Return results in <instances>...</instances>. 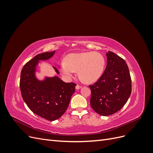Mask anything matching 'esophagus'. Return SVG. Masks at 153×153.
Returning a JSON list of instances; mask_svg holds the SVG:
<instances>
[{"mask_svg": "<svg viewBox=\"0 0 153 153\" xmlns=\"http://www.w3.org/2000/svg\"><path fill=\"white\" fill-rule=\"evenodd\" d=\"M75 88H76V90H78V89H81V88H82V86H80V85H76V87H75Z\"/></svg>", "mask_w": 153, "mask_h": 153, "instance_id": "obj_1", "label": "esophagus"}]
</instances>
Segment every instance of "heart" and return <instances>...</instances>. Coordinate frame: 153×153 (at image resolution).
Here are the masks:
<instances>
[{"label": "heart", "mask_w": 153, "mask_h": 153, "mask_svg": "<svg viewBox=\"0 0 153 153\" xmlns=\"http://www.w3.org/2000/svg\"><path fill=\"white\" fill-rule=\"evenodd\" d=\"M105 67V59L98 52H87L68 55L65 62L59 64V71L65 79L70 80L78 71L79 78L85 83H92L102 75Z\"/></svg>", "instance_id": "obj_1"}]
</instances>
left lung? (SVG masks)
<instances>
[{
	"instance_id": "left-lung-1",
	"label": "left lung",
	"mask_w": 153,
	"mask_h": 153,
	"mask_svg": "<svg viewBox=\"0 0 153 153\" xmlns=\"http://www.w3.org/2000/svg\"><path fill=\"white\" fill-rule=\"evenodd\" d=\"M106 55L107 64L103 74L93 85H89L91 107L103 116L121 110L131 92V76L126 62L110 51Z\"/></svg>"
}]
</instances>
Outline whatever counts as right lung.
<instances>
[{
	"label": "right lung",
	"instance_id": "add662e5",
	"mask_svg": "<svg viewBox=\"0 0 153 153\" xmlns=\"http://www.w3.org/2000/svg\"><path fill=\"white\" fill-rule=\"evenodd\" d=\"M55 51L39 53L27 62L21 71L20 87L23 100L35 114L53 121L66 112L71 96L75 91V83H66L57 76H45L39 80L36 76L40 61L52 58ZM55 72L59 74L57 68Z\"/></svg>",
	"mask_w": 153,
	"mask_h": 153
}]
</instances>
